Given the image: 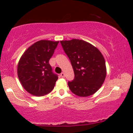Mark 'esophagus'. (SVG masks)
Listing matches in <instances>:
<instances>
[{"mask_svg":"<svg viewBox=\"0 0 133 133\" xmlns=\"http://www.w3.org/2000/svg\"><path fill=\"white\" fill-rule=\"evenodd\" d=\"M61 76L62 77H65V73L64 72H62L61 74Z\"/></svg>","mask_w":133,"mask_h":133,"instance_id":"34e87169","label":"esophagus"}]
</instances>
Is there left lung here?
Masks as SVG:
<instances>
[{
  "label": "left lung",
  "instance_id": "left-lung-1",
  "mask_svg": "<svg viewBox=\"0 0 133 133\" xmlns=\"http://www.w3.org/2000/svg\"><path fill=\"white\" fill-rule=\"evenodd\" d=\"M63 50L71 63L74 79L68 85L72 93L88 97L97 92L107 75L105 59L101 52L91 43L73 39L61 41Z\"/></svg>",
  "mask_w": 133,
  "mask_h": 133
}]
</instances>
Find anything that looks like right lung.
I'll list each match as a JSON object with an SVG mask.
<instances>
[{"label":"right lung","instance_id":"right-lung-1","mask_svg":"<svg viewBox=\"0 0 133 133\" xmlns=\"http://www.w3.org/2000/svg\"><path fill=\"white\" fill-rule=\"evenodd\" d=\"M59 41L41 40L28 47L17 65V76L23 88L40 97L53 90L58 76L49 63Z\"/></svg>","mask_w":133,"mask_h":133}]
</instances>
